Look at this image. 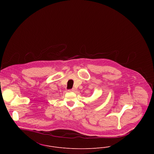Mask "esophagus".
I'll return each mask as SVG.
<instances>
[{
	"instance_id": "34e87169",
	"label": "esophagus",
	"mask_w": 154,
	"mask_h": 154,
	"mask_svg": "<svg viewBox=\"0 0 154 154\" xmlns=\"http://www.w3.org/2000/svg\"><path fill=\"white\" fill-rule=\"evenodd\" d=\"M69 91H70V92H75V89L74 88H72L71 89H70Z\"/></svg>"
}]
</instances>
